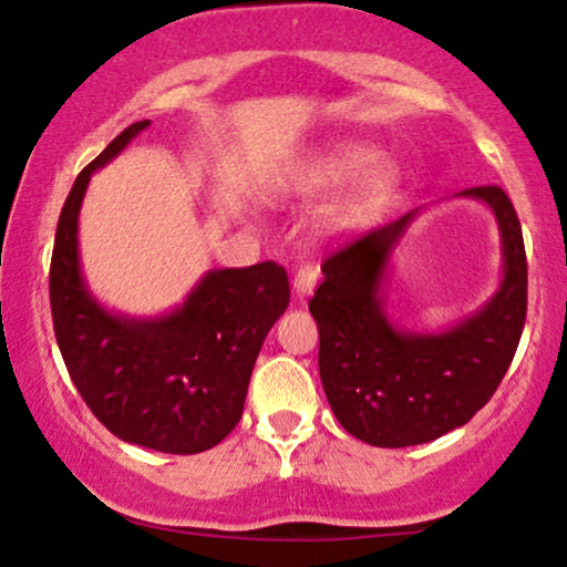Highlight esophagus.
<instances>
[{
	"label": "esophagus",
	"mask_w": 567,
	"mask_h": 567,
	"mask_svg": "<svg viewBox=\"0 0 567 567\" xmlns=\"http://www.w3.org/2000/svg\"><path fill=\"white\" fill-rule=\"evenodd\" d=\"M317 276H320V270L315 266L299 268L297 274H293V293H297V297H309L317 286Z\"/></svg>",
	"instance_id": "1"
}]
</instances>
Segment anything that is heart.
I'll use <instances>...</instances> for the list:
<instances>
[{"instance_id":"1","label":"heart","mask_w":567,"mask_h":567,"mask_svg":"<svg viewBox=\"0 0 567 567\" xmlns=\"http://www.w3.org/2000/svg\"><path fill=\"white\" fill-rule=\"evenodd\" d=\"M348 176L352 181L317 214L315 229L324 239L343 237L374 219L398 188L400 165L392 157L374 154L367 144L338 142L301 159L286 181L289 190L317 193L343 183Z\"/></svg>"}]
</instances>
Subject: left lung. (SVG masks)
I'll return each instance as SVG.
<instances>
[{
  "instance_id": "1",
  "label": "left lung",
  "mask_w": 567,
  "mask_h": 567,
  "mask_svg": "<svg viewBox=\"0 0 567 567\" xmlns=\"http://www.w3.org/2000/svg\"><path fill=\"white\" fill-rule=\"evenodd\" d=\"M454 198L487 206L498 224L501 281L475 312L441 330H413L386 315L392 255L423 208L330 255L309 299L320 328V379L338 423L382 449L429 444L460 429L493 398L526 320L522 224L498 185Z\"/></svg>"
}]
</instances>
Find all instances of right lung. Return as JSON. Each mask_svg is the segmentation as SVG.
<instances>
[{"instance_id":"right-lung-1","label":"right lung","mask_w":567,"mask_h":567,"mask_svg":"<svg viewBox=\"0 0 567 567\" xmlns=\"http://www.w3.org/2000/svg\"><path fill=\"white\" fill-rule=\"evenodd\" d=\"M150 126L136 121L121 131L69 190L51 258L53 332L74 386L113 436L198 454L243 417L262 340L289 307V278L270 260L206 270L183 305L154 317L115 312L90 291L80 258L90 177Z\"/></svg>"}]
</instances>
